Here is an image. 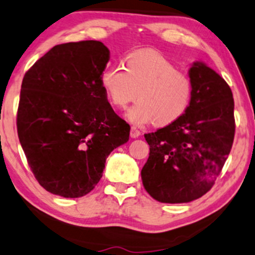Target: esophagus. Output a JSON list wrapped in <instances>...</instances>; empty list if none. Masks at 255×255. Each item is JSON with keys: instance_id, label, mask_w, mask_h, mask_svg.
Wrapping results in <instances>:
<instances>
[{"instance_id": "esophagus-1", "label": "esophagus", "mask_w": 255, "mask_h": 255, "mask_svg": "<svg viewBox=\"0 0 255 255\" xmlns=\"http://www.w3.org/2000/svg\"><path fill=\"white\" fill-rule=\"evenodd\" d=\"M140 135H141V131L138 130L136 127H134V126H133V127L130 128V136L133 138H136V137L140 136Z\"/></svg>"}]
</instances>
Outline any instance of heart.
Returning <instances> with one entry per match:
<instances>
[{
  "label": "heart",
  "instance_id": "heart-1",
  "mask_svg": "<svg viewBox=\"0 0 255 255\" xmlns=\"http://www.w3.org/2000/svg\"><path fill=\"white\" fill-rule=\"evenodd\" d=\"M101 85L113 106L127 108L135 99L137 104L127 113L134 125L168 126L178 121L191 105L193 85L187 74L175 64L151 50L131 53L122 66H111L101 75Z\"/></svg>",
  "mask_w": 255,
  "mask_h": 255
}]
</instances>
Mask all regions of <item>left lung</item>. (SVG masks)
<instances>
[{
	"mask_svg": "<svg viewBox=\"0 0 255 255\" xmlns=\"http://www.w3.org/2000/svg\"><path fill=\"white\" fill-rule=\"evenodd\" d=\"M191 105L178 121L144 134L149 157L141 170L144 189L166 204L201 198L220 175L235 134L234 99L230 86L206 66L189 69Z\"/></svg>",
	"mask_w": 255,
	"mask_h": 255,
	"instance_id": "left-lung-1",
	"label": "left lung"
}]
</instances>
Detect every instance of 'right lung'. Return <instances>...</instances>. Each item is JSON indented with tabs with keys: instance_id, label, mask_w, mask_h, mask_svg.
Here are the masks:
<instances>
[{
	"instance_id": "obj_1",
	"label": "right lung",
	"mask_w": 255,
	"mask_h": 255,
	"mask_svg": "<svg viewBox=\"0 0 255 255\" xmlns=\"http://www.w3.org/2000/svg\"><path fill=\"white\" fill-rule=\"evenodd\" d=\"M108 61L102 42H69L51 48L24 74L18 138L35 179L53 194H88L111 151L129 138V125L113 111L101 85Z\"/></svg>"
}]
</instances>
